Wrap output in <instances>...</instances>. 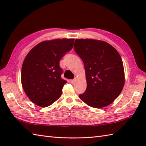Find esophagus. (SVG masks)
<instances>
[{
    "instance_id": "esophagus-1",
    "label": "esophagus",
    "mask_w": 146,
    "mask_h": 146,
    "mask_svg": "<svg viewBox=\"0 0 146 146\" xmlns=\"http://www.w3.org/2000/svg\"><path fill=\"white\" fill-rule=\"evenodd\" d=\"M76 82V80L75 79H73V80H70V83H74Z\"/></svg>"
}]
</instances>
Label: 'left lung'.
Returning a JSON list of instances; mask_svg holds the SVG:
<instances>
[{
	"mask_svg": "<svg viewBox=\"0 0 146 146\" xmlns=\"http://www.w3.org/2000/svg\"><path fill=\"white\" fill-rule=\"evenodd\" d=\"M74 48L84 63L87 83L79 98L92 107L108 106L119 97L125 83L119 53L108 43L92 39H76Z\"/></svg>",
	"mask_w": 146,
	"mask_h": 146,
	"instance_id": "8db88e82",
	"label": "left lung"
}]
</instances>
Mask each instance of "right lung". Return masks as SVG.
Here are the masks:
<instances>
[{"label":"right lung","instance_id":"right-lung-1","mask_svg":"<svg viewBox=\"0 0 146 146\" xmlns=\"http://www.w3.org/2000/svg\"><path fill=\"white\" fill-rule=\"evenodd\" d=\"M74 39H56L35 46L24 59L21 70L22 86L31 101L41 107L61 97L66 81L61 78L60 61L73 48Z\"/></svg>","mask_w":146,"mask_h":146}]
</instances>
